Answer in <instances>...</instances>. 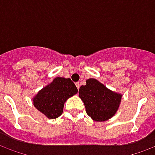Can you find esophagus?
Listing matches in <instances>:
<instances>
[{"instance_id": "esophagus-1", "label": "esophagus", "mask_w": 155, "mask_h": 155, "mask_svg": "<svg viewBox=\"0 0 155 155\" xmlns=\"http://www.w3.org/2000/svg\"><path fill=\"white\" fill-rule=\"evenodd\" d=\"M75 85H76V87H77L78 90H79V89H80V87H81V84H80V82H77V83H75Z\"/></svg>"}]
</instances>
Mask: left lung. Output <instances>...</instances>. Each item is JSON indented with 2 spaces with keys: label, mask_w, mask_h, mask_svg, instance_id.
Instances as JSON below:
<instances>
[{
  "label": "left lung",
  "mask_w": 155,
  "mask_h": 155,
  "mask_svg": "<svg viewBox=\"0 0 155 155\" xmlns=\"http://www.w3.org/2000/svg\"><path fill=\"white\" fill-rule=\"evenodd\" d=\"M79 96L84 102L85 110L94 121L110 119L119 109L122 94L109 90L95 79H89L79 90Z\"/></svg>",
  "instance_id": "left-lung-1"
}]
</instances>
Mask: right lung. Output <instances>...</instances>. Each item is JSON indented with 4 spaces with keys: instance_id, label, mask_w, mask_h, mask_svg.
<instances>
[{
    "instance_id": "obj_1",
    "label": "right lung",
    "mask_w": 155,
    "mask_h": 155,
    "mask_svg": "<svg viewBox=\"0 0 155 155\" xmlns=\"http://www.w3.org/2000/svg\"><path fill=\"white\" fill-rule=\"evenodd\" d=\"M78 92L70 78L56 77L51 84L41 89L33 98V104L49 119L61 115L65 101Z\"/></svg>"
}]
</instances>
